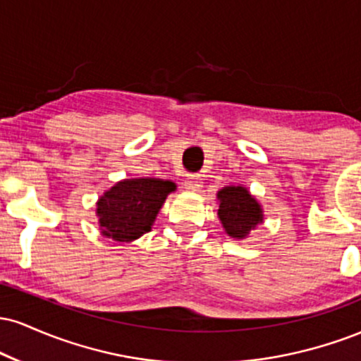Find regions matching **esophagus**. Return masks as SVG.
<instances>
[{
	"mask_svg": "<svg viewBox=\"0 0 361 361\" xmlns=\"http://www.w3.org/2000/svg\"><path fill=\"white\" fill-rule=\"evenodd\" d=\"M202 186H204V180H202L200 176L192 175V176L186 178V181H185V190H186V192L198 193L202 190Z\"/></svg>",
	"mask_w": 361,
	"mask_h": 361,
	"instance_id": "1",
	"label": "esophagus"
}]
</instances>
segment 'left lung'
<instances>
[{
  "instance_id": "left-lung-1",
  "label": "left lung",
  "mask_w": 361,
  "mask_h": 361,
  "mask_svg": "<svg viewBox=\"0 0 361 361\" xmlns=\"http://www.w3.org/2000/svg\"><path fill=\"white\" fill-rule=\"evenodd\" d=\"M217 217L227 235L243 241L263 224V207L243 185L224 186L217 192Z\"/></svg>"
}]
</instances>
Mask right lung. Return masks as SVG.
<instances>
[{
    "label": "right lung",
    "instance_id": "1",
    "mask_svg": "<svg viewBox=\"0 0 361 361\" xmlns=\"http://www.w3.org/2000/svg\"><path fill=\"white\" fill-rule=\"evenodd\" d=\"M176 183L161 178H126L105 190L97 202L103 238L132 243L149 233Z\"/></svg>",
    "mask_w": 361,
    "mask_h": 361
}]
</instances>
